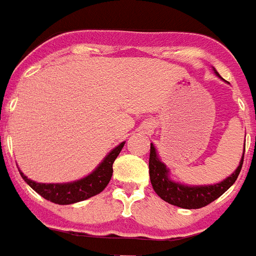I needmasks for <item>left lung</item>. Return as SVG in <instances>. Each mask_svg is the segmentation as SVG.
Listing matches in <instances>:
<instances>
[{"instance_id":"1","label":"left lung","mask_w":256,"mask_h":256,"mask_svg":"<svg viewBox=\"0 0 256 256\" xmlns=\"http://www.w3.org/2000/svg\"><path fill=\"white\" fill-rule=\"evenodd\" d=\"M216 74H220L216 72ZM244 164V157L240 160V166L229 178L222 180L221 183L213 186H198V187H188V186L174 183L168 179V170L164 164L160 161L154 145L150 144V157H149V174H150V182L153 186L154 191L162 200L170 202L172 206H176L179 208L184 209H199L202 206H208L224 192L233 186V183L237 180L238 175L240 172Z\"/></svg>"}]
</instances>
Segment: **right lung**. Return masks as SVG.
Here are the masks:
<instances>
[{"instance_id": "add662e5", "label": "right lung", "mask_w": 256, "mask_h": 256, "mask_svg": "<svg viewBox=\"0 0 256 256\" xmlns=\"http://www.w3.org/2000/svg\"><path fill=\"white\" fill-rule=\"evenodd\" d=\"M124 146V142L114 149L107 157L103 160V162L99 164L98 168L92 171V174L88 175L86 178L81 180L73 182V183H65V184H46V183H36L31 180L23 175L22 171H19L22 178L24 179L27 184L36 191L40 196H43L44 199L50 200L54 204H61V206H68L73 202H82L92 196L98 195L103 190L107 187V184L111 180L112 176V164L116 157L119 156Z\"/></svg>"}]
</instances>
